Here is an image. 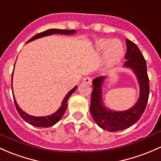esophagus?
Returning <instances> with one entry per match:
<instances>
[{
    "label": "esophagus",
    "instance_id": "obj_1",
    "mask_svg": "<svg viewBox=\"0 0 161 161\" xmlns=\"http://www.w3.org/2000/svg\"><path fill=\"white\" fill-rule=\"evenodd\" d=\"M83 82L84 83H87L91 85L92 84V79L90 77H86L83 79Z\"/></svg>",
    "mask_w": 161,
    "mask_h": 161
}]
</instances>
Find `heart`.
<instances>
[{"instance_id": "b5f03b06", "label": "heart", "mask_w": 161, "mask_h": 161, "mask_svg": "<svg viewBox=\"0 0 161 161\" xmlns=\"http://www.w3.org/2000/svg\"><path fill=\"white\" fill-rule=\"evenodd\" d=\"M95 47L98 53L104 52L105 63L108 67L117 64L125 54V47L119 40L99 39L95 42Z\"/></svg>"}]
</instances>
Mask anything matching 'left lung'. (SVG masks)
Returning a JSON list of instances; mask_svg holds the SVG:
<instances>
[{"label":"left lung","instance_id":"1","mask_svg":"<svg viewBox=\"0 0 161 161\" xmlns=\"http://www.w3.org/2000/svg\"><path fill=\"white\" fill-rule=\"evenodd\" d=\"M126 62L124 66L135 72L139 86L140 95L133 107L126 111L115 112L108 109L102 102V86L105 76H100L92 81L93 89L91 96L90 112L95 123L104 130L111 132L119 131L129 128L140 119L144 113L149 97V79L147 72V64L144 56L137 45L126 40Z\"/></svg>","mask_w":161,"mask_h":161}]
</instances>
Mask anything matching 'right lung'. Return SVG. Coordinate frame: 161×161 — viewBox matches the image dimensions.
I'll list each match as a JSON object with an SVG mask.
<instances>
[{
	"instance_id": "1",
	"label": "right lung",
	"mask_w": 161,
	"mask_h": 161,
	"mask_svg": "<svg viewBox=\"0 0 161 161\" xmlns=\"http://www.w3.org/2000/svg\"><path fill=\"white\" fill-rule=\"evenodd\" d=\"M75 30H59V29H49L47 30V31L42 32V33H37L36 35H35L34 36H33L31 39H30L27 41V43L29 42L33 41V40H36V39L43 37V36H49V35L52 34H65V35H70L73 34V33H75ZM12 79H13V73H12ZM12 82V80H11ZM77 86H75V87L72 89L69 92H68L66 96H65L64 99H63V102H62V105L60 108L56 111V112L52 114L51 115H47L45 116V117H35V116L31 115V114H26V112H23L22 109L20 108V107L18 106V105L17 104V102L14 99V103L16 108H17V112H18L19 114L20 115V117L26 121V122L31 124V125L35 127H38V128H49V127L53 126L55 124H56L59 120L61 119V118L63 117V115L64 114V113L66 112V110L67 108V102H68L69 98L70 97L72 93L75 91L76 89ZM13 89V88H12Z\"/></svg>"
}]
</instances>
